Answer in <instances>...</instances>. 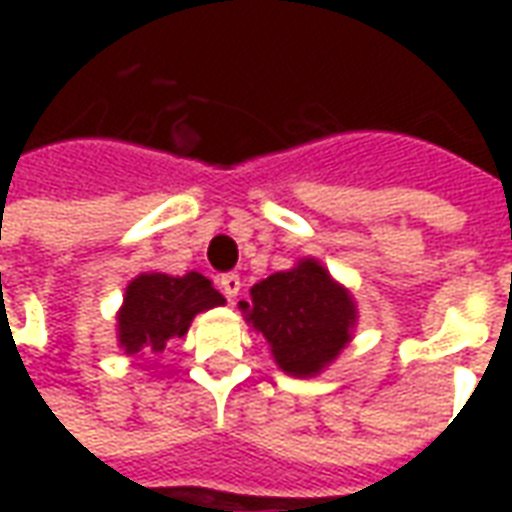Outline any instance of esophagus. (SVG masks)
<instances>
[{"label":"esophagus","mask_w":512,"mask_h":512,"mask_svg":"<svg viewBox=\"0 0 512 512\" xmlns=\"http://www.w3.org/2000/svg\"><path fill=\"white\" fill-rule=\"evenodd\" d=\"M219 290H222L227 299L235 301L238 299V293H241V277H238V274H222V279H219Z\"/></svg>","instance_id":"34e87169"}]
</instances>
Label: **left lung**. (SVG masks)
<instances>
[{
	"mask_svg": "<svg viewBox=\"0 0 512 512\" xmlns=\"http://www.w3.org/2000/svg\"><path fill=\"white\" fill-rule=\"evenodd\" d=\"M249 296L252 301H241L246 323L266 337L288 376H318L351 343L354 299L315 257L257 282Z\"/></svg>",
	"mask_w": 512,
	"mask_h": 512,
	"instance_id": "8db88e82",
	"label": "left lung"
}]
</instances>
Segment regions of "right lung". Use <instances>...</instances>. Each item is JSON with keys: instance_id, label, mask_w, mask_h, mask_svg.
<instances>
[{"instance_id": "1", "label": "right lung", "mask_w": 512, "mask_h": 512, "mask_svg": "<svg viewBox=\"0 0 512 512\" xmlns=\"http://www.w3.org/2000/svg\"><path fill=\"white\" fill-rule=\"evenodd\" d=\"M224 304L222 293L211 279L197 271L183 277H169L147 271L131 279L117 312V343L128 356L161 354L169 340L189 332L197 312Z\"/></svg>"}]
</instances>
